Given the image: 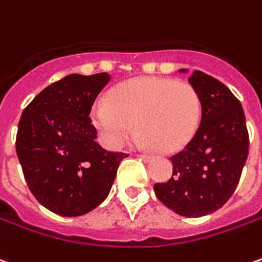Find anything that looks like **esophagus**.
Segmentation results:
<instances>
[{"label":"esophagus","mask_w":262,"mask_h":262,"mask_svg":"<svg viewBox=\"0 0 262 262\" xmlns=\"http://www.w3.org/2000/svg\"><path fill=\"white\" fill-rule=\"evenodd\" d=\"M137 156L142 157V159H143V160H146V162H147V160H150V159H151V156H149V155H137Z\"/></svg>","instance_id":"1"}]
</instances>
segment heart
Wrapping results in <instances>:
<instances>
[{
	"mask_svg": "<svg viewBox=\"0 0 262 262\" xmlns=\"http://www.w3.org/2000/svg\"><path fill=\"white\" fill-rule=\"evenodd\" d=\"M201 99L188 82L136 78L115 88L111 100H98L92 119L109 147L118 149L137 135L157 151L173 153L193 139L200 126Z\"/></svg>",
	"mask_w": 262,
	"mask_h": 262,
	"instance_id": "1",
	"label": "heart"
}]
</instances>
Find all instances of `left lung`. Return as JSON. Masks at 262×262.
<instances>
[{"label": "left lung", "instance_id": "8db88e82", "mask_svg": "<svg viewBox=\"0 0 262 262\" xmlns=\"http://www.w3.org/2000/svg\"><path fill=\"white\" fill-rule=\"evenodd\" d=\"M177 72L188 74V69ZM188 83L200 95V126L171 157L173 176L155 184V193L176 214L195 219L217 211L233 195L250 140L243 106L224 83L201 71H193Z\"/></svg>", "mask_w": 262, "mask_h": 262}]
</instances>
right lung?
<instances>
[{
    "label": "right lung",
    "mask_w": 262,
    "mask_h": 262,
    "mask_svg": "<svg viewBox=\"0 0 262 262\" xmlns=\"http://www.w3.org/2000/svg\"><path fill=\"white\" fill-rule=\"evenodd\" d=\"M109 74L68 75L36 95L24 109L16 156L31 193L63 217L92 211L109 195L127 155L96 142L89 113Z\"/></svg>",
    "instance_id": "obj_1"
}]
</instances>
